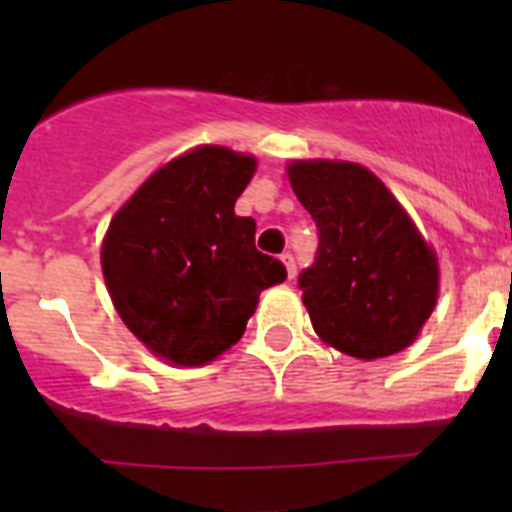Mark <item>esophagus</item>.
<instances>
[{
  "label": "esophagus",
  "instance_id": "obj_1",
  "mask_svg": "<svg viewBox=\"0 0 512 512\" xmlns=\"http://www.w3.org/2000/svg\"><path fill=\"white\" fill-rule=\"evenodd\" d=\"M282 261H284V266H287V277L289 279H295V274H297V261H295V256H292V253H282Z\"/></svg>",
  "mask_w": 512,
  "mask_h": 512
}]
</instances>
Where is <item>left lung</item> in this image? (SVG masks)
<instances>
[{"label": "left lung", "instance_id": "1", "mask_svg": "<svg viewBox=\"0 0 512 512\" xmlns=\"http://www.w3.org/2000/svg\"><path fill=\"white\" fill-rule=\"evenodd\" d=\"M289 182L315 220L318 251L302 269L312 328L356 359L415 341L438 295L436 253L377 176L348 161H295Z\"/></svg>", "mask_w": 512, "mask_h": 512}]
</instances>
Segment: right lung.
<instances>
[{"mask_svg":"<svg viewBox=\"0 0 512 512\" xmlns=\"http://www.w3.org/2000/svg\"><path fill=\"white\" fill-rule=\"evenodd\" d=\"M256 161L220 146L174 158L112 217L102 271L115 310L153 354L200 366L246 330L259 295L287 279L235 215Z\"/></svg>","mask_w":512,"mask_h":512,"instance_id":"obj_1","label":"right lung"}]
</instances>
